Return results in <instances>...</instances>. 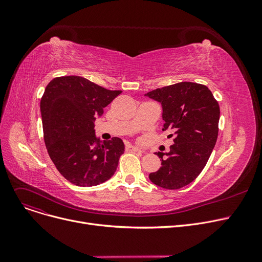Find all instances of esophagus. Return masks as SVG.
Here are the masks:
<instances>
[{
  "label": "esophagus",
  "mask_w": 262,
  "mask_h": 262,
  "mask_svg": "<svg viewBox=\"0 0 262 262\" xmlns=\"http://www.w3.org/2000/svg\"><path fill=\"white\" fill-rule=\"evenodd\" d=\"M125 149L127 150V152H142V150H141L140 148L136 147V146L129 144V143H127V144L125 145Z\"/></svg>",
  "instance_id": "1"
}]
</instances>
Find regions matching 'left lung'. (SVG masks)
Listing matches in <instances>:
<instances>
[{
    "label": "left lung",
    "instance_id": "left-lung-1",
    "mask_svg": "<svg viewBox=\"0 0 262 262\" xmlns=\"http://www.w3.org/2000/svg\"><path fill=\"white\" fill-rule=\"evenodd\" d=\"M161 104L162 130L174 137L169 153L156 155L161 167L148 175L164 189H181L193 182L207 163L219 133L220 107L213 94L196 82L182 81L145 94Z\"/></svg>",
    "mask_w": 262,
    "mask_h": 262
}]
</instances>
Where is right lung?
<instances>
[{"mask_svg":"<svg viewBox=\"0 0 262 262\" xmlns=\"http://www.w3.org/2000/svg\"><path fill=\"white\" fill-rule=\"evenodd\" d=\"M121 92L75 75L56 77L47 86L40 102L46 146L55 167L73 185L96 186L115 174L124 143L118 137L101 142L94 122Z\"/></svg>","mask_w":262,"mask_h":262,"instance_id":"right-lung-1","label":"right lung"}]
</instances>
